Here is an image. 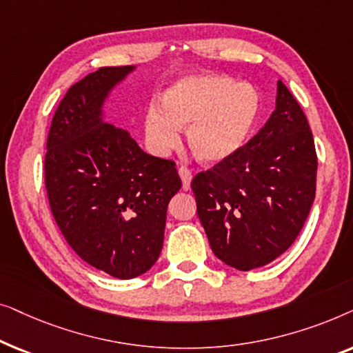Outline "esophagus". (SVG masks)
<instances>
[{"label":"esophagus","mask_w":353,"mask_h":353,"mask_svg":"<svg viewBox=\"0 0 353 353\" xmlns=\"http://www.w3.org/2000/svg\"><path fill=\"white\" fill-rule=\"evenodd\" d=\"M178 175L181 178V183H183V190H190V185H191V180H192V173L190 168L186 167H180L178 168Z\"/></svg>","instance_id":"34e87169"}]
</instances>
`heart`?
<instances>
[{"instance_id":"heart-1","label":"heart","mask_w":353,"mask_h":353,"mask_svg":"<svg viewBox=\"0 0 353 353\" xmlns=\"http://www.w3.org/2000/svg\"><path fill=\"white\" fill-rule=\"evenodd\" d=\"M259 110L252 85L223 75H188L168 86L162 104L149 105L144 139L152 154L165 156L180 143L181 127H188L192 154L204 163H220L244 146Z\"/></svg>"}]
</instances>
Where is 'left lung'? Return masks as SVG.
<instances>
[{"mask_svg": "<svg viewBox=\"0 0 353 353\" xmlns=\"http://www.w3.org/2000/svg\"><path fill=\"white\" fill-rule=\"evenodd\" d=\"M316 165L305 114L278 80L276 109L263 128L233 157L191 181L216 257L249 272L286 252L310 214Z\"/></svg>", "mask_w": 353, "mask_h": 353, "instance_id": "obj_1", "label": "left lung"}]
</instances>
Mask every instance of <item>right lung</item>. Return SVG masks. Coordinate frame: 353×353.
<instances>
[{
  "instance_id": "obj_1",
  "label": "right lung",
  "mask_w": 353,
  "mask_h": 353,
  "mask_svg": "<svg viewBox=\"0 0 353 353\" xmlns=\"http://www.w3.org/2000/svg\"><path fill=\"white\" fill-rule=\"evenodd\" d=\"M134 65L101 67L67 91L46 143L48 199L62 236L91 267L119 279L146 273L163 245L180 191L175 162L149 156L104 122V103Z\"/></svg>"
}]
</instances>
